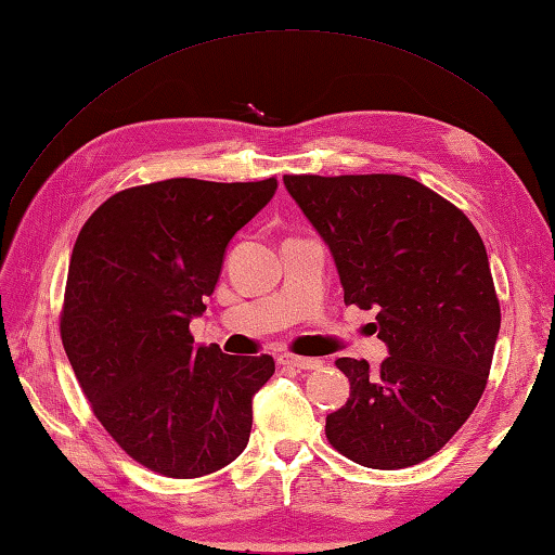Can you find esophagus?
<instances>
[{"label":"esophagus","mask_w":555,"mask_h":555,"mask_svg":"<svg viewBox=\"0 0 555 555\" xmlns=\"http://www.w3.org/2000/svg\"><path fill=\"white\" fill-rule=\"evenodd\" d=\"M281 364H291V367H298V370H320L324 360L320 358H298V356H291V352H284V356H279Z\"/></svg>","instance_id":"1"}]
</instances>
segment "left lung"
Returning <instances> with one entry per match:
<instances>
[{"mask_svg":"<svg viewBox=\"0 0 555 555\" xmlns=\"http://www.w3.org/2000/svg\"><path fill=\"white\" fill-rule=\"evenodd\" d=\"M334 257L346 305L376 310L388 358H338L350 398L326 415L336 451L374 469L431 457L473 415L501 308L487 247L463 211L408 176H284Z\"/></svg>","mask_w":555,"mask_h":555,"instance_id":"obj_1","label":"left lung"}]
</instances>
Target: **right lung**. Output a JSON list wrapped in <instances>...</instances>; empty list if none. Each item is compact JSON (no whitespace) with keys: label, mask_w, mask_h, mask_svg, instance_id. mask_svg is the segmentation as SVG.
Returning <instances> with one entry per match:
<instances>
[{"label":"right lung","mask_w":555,"mask_h":555,"mask_svg":"<svg viewBox=\"0 0 555 555\" xmlns=\"http://www.w3.org/2000/svg\"><path fill=\"white\" fill-rule=\"evenodd\" d=\"M276 179H169L112 195L80 229L62 340L102 427L140 465L203 477L243 453L271 356H227L188 332L205 312L229 243Z\"/></svg>","instance_id":"right-lung-1"}]
</instances>
